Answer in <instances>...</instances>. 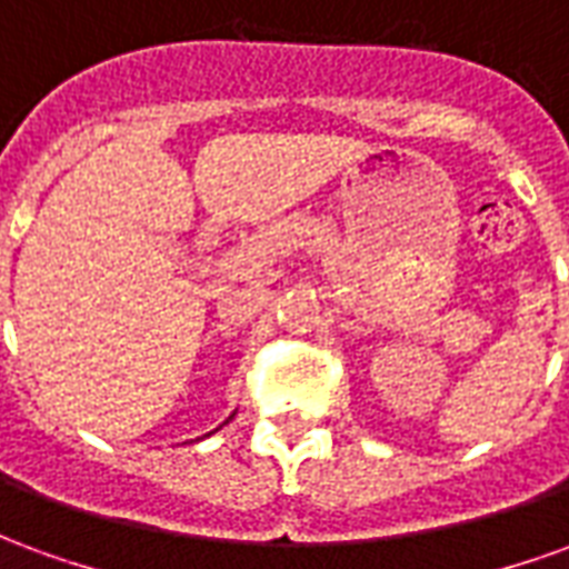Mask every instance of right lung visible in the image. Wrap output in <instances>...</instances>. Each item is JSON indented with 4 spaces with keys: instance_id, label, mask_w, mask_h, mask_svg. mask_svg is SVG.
Returning a JSON list of instances; mask_svg holds the SVG:
<instances>
[{
    "instance_id": "right-lung-1",
    "label": "right lung",
    "mask_w": 569,
    "mask_h": 569,
    "mask_svg": "<svg viewBox=\"0 0 569 569\" xmlns=\"http://www.w3.org/2000/svg\"><path fill=\"white\" fill-rule=\"evenodd\" d=\"M231 418H234V415H231ZM231 418H228V420H231ZM228 420H224V423H228ZM207 436H210V432H207Z\"/></svg>"
}]
</instances>
